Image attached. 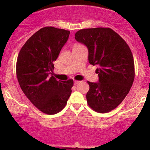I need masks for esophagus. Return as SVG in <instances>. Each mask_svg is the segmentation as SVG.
<instances>
[{"instance_id": "34e87169", "label": "esophagus", "mask_w": 150, "mask_h": 150, "mask_svg": "<svg viewBox=\"0 0 150 150\" xmlns=\"http://www.w3.org/2000/svg\"><path fill=\"white\" fill-rule=\"evenodd\" d=\"M79 83V81H78V80H74V85L78 84Z\"/></svg>"}]
</instances>
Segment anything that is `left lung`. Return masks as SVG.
<instances>
[{
  "mask_svg": "<svg viewBox=\"0 0 150 150\" xmlns=\"http://www.w3.org/2000/svg\"><path fill=\"white\" fill-rule=\"evenodd\" d=\"M75 39L87 46L88 62L98 65L99 82L91 83L86 94L91 109L105 113L121 104L134 79V63L129 46L110 28L78 30Z\"/></svg>",
  "mask_w": 150,
  "mask_h": 150,
  "instance_id": "8db88e82",
  "label": "left lung"
}]
</instances>
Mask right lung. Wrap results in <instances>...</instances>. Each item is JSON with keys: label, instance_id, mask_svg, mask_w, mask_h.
<instances>
[{"label": "right lung", "instance_id": "obj_1", "mask_svg": "<svg viewBox=\"0 0 150 150\" xmlns=\"http://www.w3.org/2000/svg\"><path fill=\"white\" fill-rule=\"evenodd\" d=\"M70 31L45 27L33 34L21 49L16 62V76L22 91L46 114L64 109L71 95L74 80H57L50 76L55 62L69 38Z\"/></svg>", "mask_w": 150, "mask_h": 150}]
</instances>
